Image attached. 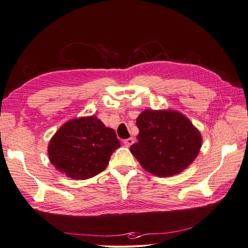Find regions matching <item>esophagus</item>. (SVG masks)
<instances>
[{
	"mask_svg": "<svg viewBox=\"0 0 248 248\" xmlns=\"http://www.w3.org/2000/svg\"><path fill=\"white\" fill-rule=\"evenodd\" d=\"M124 144H125V146L129 147V146H131V145H133V144H134V140H133L132 138H129V139H127V140H124Z\"/></svg>",
	"mask_w": 248,
	"mask_h": 248,
	"instance_id": "34e87169",
	"label": "esophagus"
}]
</instances>
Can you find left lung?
I'll list each match as a JSON object with an SVG mask.
<instances>
[{
    "mask_svg": "<svg viewBox=\"0 0 248 248\" xmlns=\"http://www.w3.org/2000/svg\"><path fill=\"white\" fill-rule=\"evenodd\" d=\"M138 142L130 147L149 172L159 177L184 170L198 156L202 146L199 130L175 110H144L137 119Z\"/></svg>",
    "mask_w": 248,
    "mask_h": 248,
    "instance_id": "8db88e82",
    "label": "left lung"
}]
</instances>
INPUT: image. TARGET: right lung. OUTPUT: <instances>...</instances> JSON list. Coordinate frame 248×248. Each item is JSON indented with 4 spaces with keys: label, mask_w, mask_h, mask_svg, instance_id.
I'll use <instances>...</instances> for the list:
<instances>
[{
    "label": "right lung",
    "mask_w": 248,
    "mask_h": 248,
    "mask_svg": "<svg viewBox=\"0 0 248 248\" xmlns=\"http://www.w3.org/2000/svg\"><path fill=\"white\" fill-rule=\"evenodd\" d=\"M120 147L114 129L94 116L74 119L60 128L48 145L50 162L67 177L85 180L108 167Z\"/></svg>",
    "instance_id": "1"
}]
</instances>
